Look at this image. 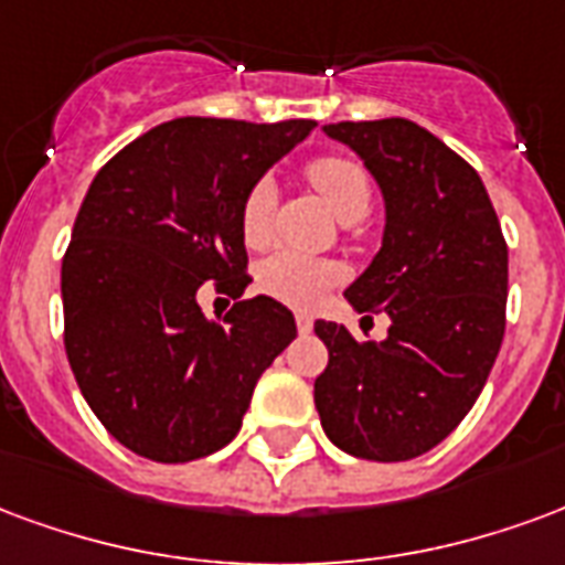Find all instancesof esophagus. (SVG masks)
Returning <instances> with one entry per match:
<instances>
[{"label": "esophagus", "mask_w": 565, "mask_h": 565, "mask_svg": "<svg viewBox=\"0 0 565 565\" xmlns=\"http://www.w3.org/2000/svg\"><path fill=\"white\" fill-rule=\"evenodd\" d=\"M295 324H298L300 333H310L312 331V316H307V312H298V316H295Z\"/></svg>", "instance_id": "obj_1"}]
</instances>
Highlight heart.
Returning <instances> with one entry per match:
<instances>
[{
    "instance_id": "obj_1",
    "label": "heart",
    "mask_w": 565,
    "mask_h": 565,
    "mask_svg": "<svg viewBox=\"0 0 565 565\" xmlns=\"http://www.w3.org/2000/svg\"><path fill=\"white\" fill-rule=\"evenodd\" d=\"M307 177L340 222L361 220L370 210L373 183L367 168L352 156L343 152L319 156L307 164ZM270 232H274V183L258 180L241 204V237L249 249H262L270 243ZM333 286H337V270L331 265L288 249L274 253L258 267V288L298 310L319 307Z\"/></svg>"
}]
</instances>
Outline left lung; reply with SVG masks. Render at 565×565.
I'll return each mask as SVG.
<instances>
[{"mask_svg":"<svg viewBox=\"0 0 565 565\" xmlns=\"http://www.w3.org/2000/svg\"><path fill=\"white\" fill-rule=\"evenodd\" d=\"M385 198L382 249L345 288L358 312H385V340L316 322L328 367L316 409L333 446L364 460H413L479 401L502 331L509 249L488 189L451 147L403 117L331 122Z\"/></svg>","mask_w":565,"mask_h":565,"instance_id":"1","label":"left lung"}]
</instances>
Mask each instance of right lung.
Here are the masks:
<instances>
[{"label":"right lung","mask_w":565,"mask_h":565,"mask_svg":"<svg viewBox=\"0 0 565 565\" xmlns=\"http://www.w3.org/2000/svg\"><path fill=\"white\" fill-rule=\"evenodd\" d=\"M312 129L180 117L89 183L63 258L65 355L89 409L135 455L186 463L228 446L258 376L298 337L279 300H241L213 322L198 288H246L243 198Z\"/></svg>","instance_id":"1"}]
</instances>
